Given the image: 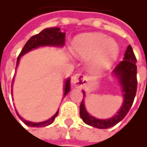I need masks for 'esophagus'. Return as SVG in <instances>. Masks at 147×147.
<instances>
[{
  "instance_id": "obj_1",
  "label": "esophagus",
  "mask_w": 147,
  "mask_h": 147,
  "mask_svg": "<svg viewBox=\"0 0 147 147\" xmlns=\"http://www.w3.org/2000/svg\"><path fill=\"white\" fill-rule=\"evenodd\" d=\"M87 77L81 73L76 74L72 78V83L75 86H84L87 83Z\"/></svg>"
}]
</instances>
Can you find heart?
Wrapping results in <instances>:
<instances>
[{
	"instance_id": "heart-1",
	"label": "heart",
	"mask_w": 147,
	"mask_h": 147,
	"mask_svg": "<svg viewBox=\"0 0 147 147\" xmlns=\"http://www.w3.org/2000/svg\"><path fill=\"white\" fill-rule=\"evenodd\" d=\"M75 57L88 59L91 71L97 72L110 67L117 59L119 48L116 41L101 33H84L76 36L71 44Z\"/></svg>"
}]
</instances>
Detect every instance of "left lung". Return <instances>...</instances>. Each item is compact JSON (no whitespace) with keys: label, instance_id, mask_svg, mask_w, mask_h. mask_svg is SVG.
Listing matches in <instances>:
<instances>
[{"label":"left lung","instance_id":"left-lung-1","mask_svg":"<svg viewBox=\"0 0 147 147\" xmlns=\"http://www.w3.org/2000/svg\"><path fill=\"white\" fill-rule=\"evenodd\" d=\"M136 58L134 54L131 46L129 45L125 51L123 60L121 61L112 71V76L115 78H117L118 84L121 88V92L123 98L121 107L118 109L117 113L111 118H96L88 112L85 107V103L83 99L80 105V117L82 119V121L89 126L100 129H109L121 122L125 117L130 107L132 106L136 94ZM82 94L83 97H85V92L83 90Z\"/></svg>","mask_w":147,"mask_h":147}]
</instances>
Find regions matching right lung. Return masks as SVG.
<instances>
[{
    "mask_svg": "<svg viewBox=\"0 0 147 147\" xmlns=\"http://www.w3.org/2000/svg\"><path fill=\"white\" fill-rule=\"evenodd\" d=\"M65 33L61 32L60 28H58V27L47 28V29H44L43 30H42L39 34L33 36L31 38L29 39V41L26 42V44L24 45V47H23L19 56L18 57L16 68L18 67V64H19L21 57L31 50H34L36 48L42 47H59V48L63 47L65 45ZM12 86H13V84H12ZM70 90H71V78L68 77L65 80V82H64V96H63V99L68 94ZM16 112H17L18 117H19V119L24 124H26L27 126H30V127L39 128V127H45V126H47V125H50L51 123H53L55 117L59 114V109L52 117H50L49 119H47L46 121L39 122V123H34V122L25 120L18 113L17 110H16Z\"/></svg>",
    "mask_w": 147,
    "mask_h": 147,
    "instance_id": "right-lung-1",
    "label": "right lung"
}]
</instances>
